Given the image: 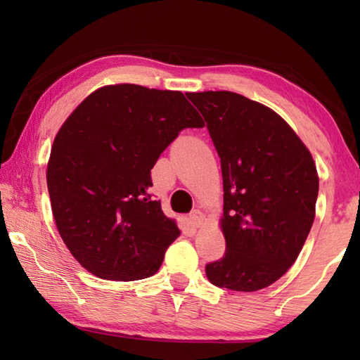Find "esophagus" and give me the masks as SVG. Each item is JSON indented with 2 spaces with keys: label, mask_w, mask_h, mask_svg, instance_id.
I'll list each match as a JSON object with an SVG mask.
<instances>
[{
  "label": "esophagus",
  "mask_w": 360,
  "mask_h": 360,
  "mask_svg": "<svg viewBox=\"0 0 360 360\" xmlns=\"http://www.w3.org/2000/svg\"><path fill=\"white\" fill-rule=\"evenodd\" d=\"M188 219H191V222L195 225V227H200L203 222V212L200 210H193L191 212V216H188Z\"/></svg>",
  "instance_id": "obj_1"
}]
</instances>
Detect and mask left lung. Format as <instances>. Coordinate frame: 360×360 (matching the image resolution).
I'll return each instance as SVG.
<instances>
[{"label": "left lung", "instance_id": "left-lung-1", "mask_svg": "<svg viewBox=\"0 0 360 360\" xmlns=\"http://www.w3.org/2000/svg\"><path fill=\"white\" fill-rule=\"evenodd\" d=\"M187 98L202 112L221 158L225 254L206 265L217 288L254 292L294 264L314 221L319 178L313 157L270 108L233 92Z\"/></svg>", "mask_w": 360, "mask_h": 360}]
</instances>
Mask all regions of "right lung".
<instances>
[{
    "instance_id": "right-lung-1",
    "label": "right lung",
    "mask_w": 360,
    "mask_h": 360,
    "mask_svg": "<svg viewBox=\"0 0 360 360\" xmlns=\"http://www.w3.org/2000/svg\"><path fill=\"white\" fill-rule=\"evenodd\" d=\"M203 120L181 92L135 84L89 95L53 141L47 188L66 248L109 281L149 278L179 236L152 200L150 169L184 129Z\"/></svg>"
}]
</instances>
